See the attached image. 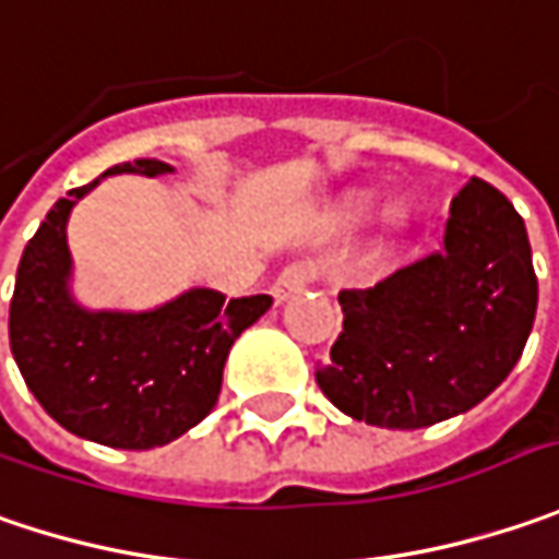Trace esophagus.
Instances as JSON below:
<instances>
[{
	"instance_id": "obj_1",
	"label": "esophagus",
	"mask_w": 559,
	"mask_h": 559,
	"mask_svg": "<svg viewBox=\"0 0 559 559\" xmlns=\"http://www.w3.org/2000/svg\"><path fill=\"white\" fill-rule=\"evenodd\" d=\"M312 281H316V269H312L309 262H294V265H287L278 278H275V284H272V297H275V304L290 300L294 294H300L306 284H312Z\"/></svg>"
}]
</instances>
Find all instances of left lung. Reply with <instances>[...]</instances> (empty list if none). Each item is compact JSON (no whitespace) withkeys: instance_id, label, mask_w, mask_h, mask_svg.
I'll use <instances>...</instances> for the list:
<instances>
[{"instance_id":"left-lung-1","label":"left lung","mask_w":559,"mask_h":559,"mask_svg":"<svg viewBox=\"0 0 559 559\" xmlns=\"http://www.w3.org/2000/svg\"><path fill=\"white\" fill-rule=\"evenodd\" d=\"M337 300L344 331L316 369L328 401L378 428L460 416L513 372L535 322L538 278L522 215L473 178L450 200L438 253Z\"/></svg>"}]
</instances>
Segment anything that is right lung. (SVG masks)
<instances>
[{
  "label": "right lung",
  "mask_w": 559,
  "mask_h": 559,
  "mask_svg": "<svg viewBox=\"0 0 559 559\" xmlns=\"http://www.w3.org/2000/svg\"><path fill=\"white\" fill-rule=\"evenodd\" d=\"M168 171L175 168L158 158H136L68 190L17 265L9 309L14 362L61 428L106 448H162L203 423L218 401L231 344L272 306L269 294L225 304L209 287L150 312H93L71 297L64 228L74 203L109 175Z\"/></svg>",
  "instance_id": "right-lung-1"
}]
</instances>
